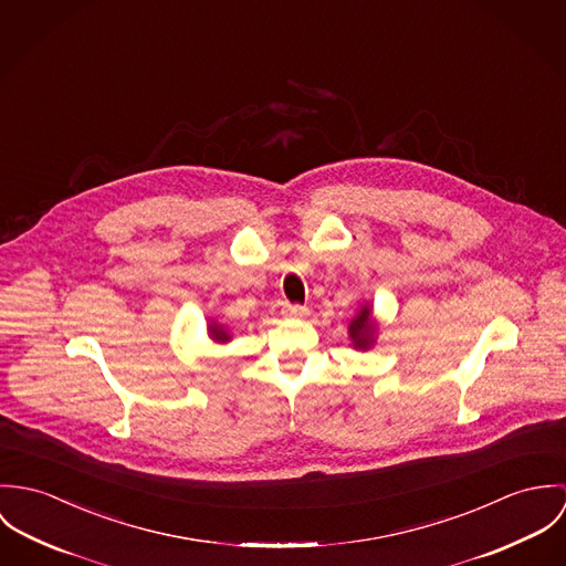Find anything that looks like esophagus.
Segmentation results:
<instances>
[{
    "label": "esophagus",
    "mask_w": 566,
    "mask_h": 566,
    "mask_svg": "<svg viewBox=\"0 0 566 566\" xmlns=\"http://www.w3.org/2000/svg\"><path fill=\"white\" fill-rule=\"evenodd\" d=\"M284 313L289 314V316H295V318H302V316L308 314V308H306V306H300V304H286V306H284Z\"/></svg>",
    "instance_id": "obj_1"
}]
</instances>
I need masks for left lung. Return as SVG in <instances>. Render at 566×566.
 Masks as SVG:
<instances>
[{"label":"left lung","mask_w":566,"mask_h":566,"mask_svg":"<svg viewBox=\"0 0 566 566\" xmlns=\"http://www.w3.org/2000/svg\"><path fill=\"white\" fill-rule=\"evenodd\" d=\"M377 323L371 313V304L360 306V311L349 321V338L354 349L367 352L376 343Z\"/></svg>","instance_id":"obj_1"}]
</instances>
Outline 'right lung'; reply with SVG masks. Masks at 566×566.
Segmentation results:
<instances>
[{
	"mask_svg": "<svg viewBox=\"0 0 566 566\" xmlns=\"http://www.w3.org/2000/svg\"><path fill=\"white\" fill-rule=\"evenodd\" d=\"M208 336H210L214 343H228V340L232 338L230 332H228V327L221 325V323H217V321H210V323H208Z\"/></svg>",
	"mask_w": 566,
	"mask_h": 566,
	"instance_id": "obj_1",
	"label": "right lung"
}]
</instances>
